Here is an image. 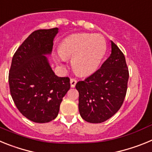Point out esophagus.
Here are the masks:
<instances>
[{"mask_svg":"<svg viewBox=\"0 0 152 152\" xmlns=\"http://www.w3.org/2000/svg\"><path fill=\"white\" fill-rule=\"evenodd\" d=\"M76 83H77V80L75 78H71L70 80V84H71V87L72 88H75V85H76Z\"/></svg>","mask_w":152,"mask_h":152,"instance_id":"1","label":"esophagus"}]
</instances>
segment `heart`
<instances>
[{
    "label": "heart",
    "mask_w": 152,
    "mask_h": 152,
    "mask_svg": "<svg viewBox=\"0 0 152 152\" xmlns=\"http://www.w3.org/2000/svg\"><path fill=\"white\" fill-rule=\"evenodd\" d=\"M107 50L103 36L89 33H78L69 36L60 44L59 58L73 57L72 64L75 72L81 76L94 73L100 66Z\"/></svg>",
    "instance_id": "obj_1"
}]
</instances>
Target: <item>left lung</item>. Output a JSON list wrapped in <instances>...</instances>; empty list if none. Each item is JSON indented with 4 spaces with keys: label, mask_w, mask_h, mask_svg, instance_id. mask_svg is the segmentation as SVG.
<instances>
[{
    "label": "left lung",
    "mask_w": 152,
    "mask_h": 152,
    "mask_svg": "<svg viewBox=\"0 0 152 152\" xmlns=\"http://www.w3.org/2000/svg\"><path fill=\"white\" fill-rule=\"evenodd\" d=\"M111 48L110 56L100 68L75 86L80 115L88 123H100L112 117L126 97L129 75L126 58L113 41Z\"/></svg>",
    "instance_id": "obj_1"
}]
</instances>
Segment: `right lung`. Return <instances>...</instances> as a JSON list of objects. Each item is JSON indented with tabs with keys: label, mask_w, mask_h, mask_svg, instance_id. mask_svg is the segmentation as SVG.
Here are the masks:
<instances>
[{
	"label": "right lung",
	"mask_w": 152,
	"mask_h": 152,
	"mask_svg": "<svg viewBox=\"0 0 152 152\" xmlns=\"http://www.w3.org/2000/svg\"><path fill=\"white\" fill-rule=\"evenodd\" d=\"M58 32V28L34 31L12 58L8 77L10 94L19 111L34 123L56 119L71 87L69 77L55 75L45 56L51 54Z\"/></svg>",
	"instance_id": "right-lung-1"
}]
</instances>
